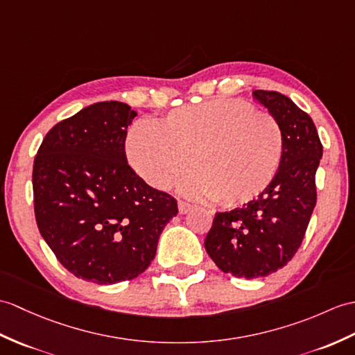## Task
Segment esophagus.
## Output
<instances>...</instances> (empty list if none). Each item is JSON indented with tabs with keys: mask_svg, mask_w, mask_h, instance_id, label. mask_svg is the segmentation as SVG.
Returning a JSON list of instances; mask_svg holds the SVG:
<instances>
[{
	"mask_svg": "<svg viewBox=\"0 0 355 355\" xmlns=\"http://www.w3.org/2000/svg\"><path fill=\"white\" fill-rule=\"evenodd\" d=\"M191 210H193V205H192V204L184 202V201H178V211H180V215H186V213H189Z\"/></svg>",
	"mask_w": 355,
	"mask_h": 355,
	"instance_id": "esophagus-1",
	"label": "esophagus"
}]
</instances>
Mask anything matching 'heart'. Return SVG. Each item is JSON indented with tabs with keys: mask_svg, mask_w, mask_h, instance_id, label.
Wrapping results in <instances>:
<instances>
[{
	"mask_svg": "<svg viewBox=\"0 0 355 355\" xmlns=\"http://www.w3.org/2000/svg\"><path fill=\"white\" fill-rule=\"evenodd\" d=\"M283 133L274 116L236 100L180 107L155 125L135 122L125 154L136 174L155 189L186 175L191 195L224 205L252 201L274 181L283 159Z\"/></svg>",
	"mask_w": 355,
	"mask_h": 355,
	"instance_id": "b5f03b06",
	"label": "heart"
}]
</instances>
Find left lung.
Listing matches in <instances>:
<instances>
[{"mask_svg":"<svg viewBox=\"0 0 355 355\" xmlns=\"http://www.w3.org/2000/svg\"><path fill=\"white\" fill-rule=\"evenodd\" d=\"M252 98L282 128V164L255 200L216 213L204 242L216 266L237 278L268 277L292 260L316 205L315 175L322 159L315 122L291 98L269 90H254Z\"/></svg>","mask_w":355,"mask_h":355,"instance_id":"1","label":"left lung"}]
</instances>
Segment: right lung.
<instances>
[{
  "instance_id": "1",
  "label": "right lung",
  "mask_w": 355,
  "mask_h": 355,
  "mask_svg": "<svg viewBox=\"0 0 355 355\" xmlns=\"http://www.w3.org/2000/svg\"><path fill=\"white\" fill-rule=\"evenodd\" d=\"M125 103H96L48 131L33 166L39 232L57 260L96 284L133 279L150 266L177 201L130 168Z\"/></svg>"
}]
</instances>
